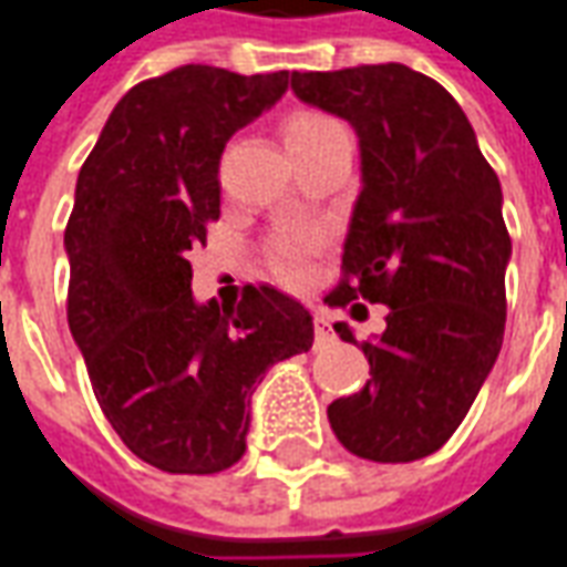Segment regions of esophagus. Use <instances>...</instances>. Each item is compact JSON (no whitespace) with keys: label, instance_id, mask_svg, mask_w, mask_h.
<instances>
[{"label":"esophagus","instance_id":"obj_1","mask_svg":"<svg viewBox=\"0 0 567 567\" xmlns=\"http://www.w3.org/2000/svg\"><path fill=\"white\" fill-rule=\"evenodd\" d=\"M334 338L331 334V319H328V312H316V343H328V340Z\"/></svg>","mask_w":567,"mask_h":567}]
</instances>
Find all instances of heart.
Wrapping results in <instances>:
<instances>
[{"mask_svg":"<svg viewBox=\"0 0 567 567\" xmlns=\"http://www.w3.org/2000/svg\"><path fill=\"white\" fill-rule=\"evenodd\" d=\"M343 132L334 118L322 116V113H295V116L285 122V144H307V141H316V137H324V134ZM312 251V239L303 236V233H282L276 243H272V264L276 270L282 272L288 282H297L303 279L307 272V257Z\"/></svg>","mask_w":567,"mask_h":567,"instance_id":"heart-1","label":"heart"}]
</instances>
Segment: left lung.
I'll use <instances>...</instances> for the list:
<instances>
[{"label": "left lung", "instance_id": "obj_1", "mask_svg": "<svg viewBox=\"0 0 567 567\" xmlns=\"http://www.w3.org/2000/svg\"><path fill=\"white\" fill-rule=\"evenodd\" d=\"M291 91L359 137L347 279L328 303L386 307L383 334L362 347L371 380L334 399L328 421L365 461H421L461 426L504 343L513 243L501 181L457 101L405 63L291 73ZM334 331L355 343L347 322Z\"/></svg>", "mask_w": 567, "mask_h": 567}]
</instances>
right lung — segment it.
Segmentation results:
<instances>
[{
    "instance_id": "add662e5",
    "label": "right lung",
    "mask_w": 567,
    "mask_h": 567,
    "mask_svg": "<svg viewBox=\"0 0 567 567\" xmlns=\"http://www.w3.org/2000/svg\"><path fill=\"white\" fill-rule=\"evenodd\" d=\"M288 91V70L189 63L134 85L82 165L63 233L66 319L118 439L156 470L208 476L245 454L267 368L312 347L310 310L270 285L233 307L193 297L187 255L220 217L233 134Z\"/></svg>"
}]
</instances>
